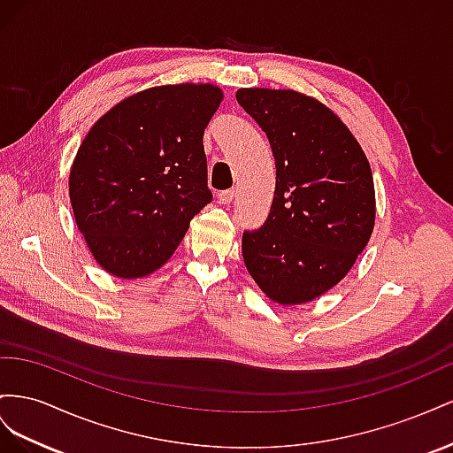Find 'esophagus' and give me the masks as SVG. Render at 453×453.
<instances>
[{
    "label": "esophagus",
    "mask_w": 453,
    "mask_h": 453,
    "mask_svg": "<svg viewBox=\"0 0 453 453\" xmlns=\"http://www.w3.org/2000/svg\"><path fill=\"white\" fill-rule=\"evenodd\" d=\"M234 197H235V191L234 189H224V191L218 193V203L219 204H231Z\"/></svg>",
    "instance_id": "obj_1"
}]
</instances>
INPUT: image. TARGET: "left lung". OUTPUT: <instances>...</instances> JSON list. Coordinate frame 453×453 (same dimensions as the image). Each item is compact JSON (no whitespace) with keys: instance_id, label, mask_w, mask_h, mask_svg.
I'll return each instance as SVG.
<instances>
[{"instance_id":"1","label":"left lung","mask_w":453,"mask_h":453,"mask_svg":"<svg viewBox=\"0 0 453 453\" xmlns=\"http://www.w3.org/2000/svg\"><path fill=\"white\" fill-rule=\"evenodd\" d=\"M235 96L262 127L277 169L267 219L242 234L244 265L269 300L311 302L349 273L370 241V163L338 115L311 96L257 87Z\"/></svg>"}]
</instances>
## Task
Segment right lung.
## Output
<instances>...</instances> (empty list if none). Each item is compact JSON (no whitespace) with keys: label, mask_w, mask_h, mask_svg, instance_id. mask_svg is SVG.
I'll return each instance as SVG.
<instances>
[{"label":"right lung","mask_w":453,"mask_h":453,"mask_svg":"<svg viewBox=\"0 0 453 453\" xmlns=\"http://www.w3.org/2000/svg\"><path fill=\"white\" fill-rule=\"evenodd\" d=\"M222 96L209 83L151 87L121 100L85 136L70 201L108 273L140 279L157 271L212 201L203 134Z\"/></svg>","instance_id":"obj_1"}]
</instances>
